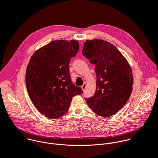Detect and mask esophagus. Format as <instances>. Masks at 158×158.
Masks as SVG:
<instances>
[{"label": "esophagus", "mask_w": 158, "mask_h": 158, "mask_svg": "<svg viewBox=\"0 0 158 158\" xmlns=\"http://www.w3.org/2000/svg\"><path fill=\"white\" fill-rule=\"evenodd\" d=\"M86 83H85L82 86H81V89H82V90L83 91H84L85 89V88H86Z\"/></svg>", "instance_id": "obj_1"}]
</instances>
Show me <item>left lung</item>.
<instances>
[{
	"label": "left lung",
	"mask_w": 158,
	"mask_h": 158,
	"mask_svg": "<svg viewBox=\"0 0 158 158\" xmlns=\"http://www.w3.org/2000/svg\"><path fill=\"white\" fill-rule=\"evenodd\" d=\"M83 55L95 65L96 88L88 106L98 115L110 117L128 101L133 84L132 70L117 48L107 41L86 40Z\"/></svg>",
	"instance_id": "left-lung-1"
}]
</instances>
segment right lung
Listing matches in <instances>:
<instances>
[{
    "mask_svg": "<svg viewBox=\"0 0 158 158\" xmlns=\"http://www.w3.org/2000/svg\"><path fill=\"white\" fill-rule=\"evenodd\" d=\"M79 50L76 40H55L38 49L27 68L26 85L35 107L50 118H58L70 107L72 98L81 94L71 81L69 64Z\"/></svg>",
    "mask_w": 158,
    "mask_h": 158,
    "instance_id": "obj_1",
    "label": "right lung"
}]
</instances>
